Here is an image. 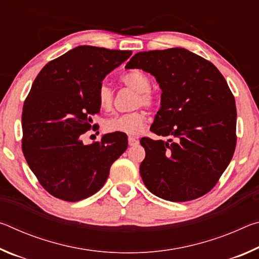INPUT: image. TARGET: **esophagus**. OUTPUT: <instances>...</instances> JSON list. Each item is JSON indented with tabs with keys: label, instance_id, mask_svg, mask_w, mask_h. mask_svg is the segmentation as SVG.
I'll list each match as a JSON object with an SVG mask.
<instances>
[{
	"label": "esophagus",
	"instance_id": "1",
	"mask_svg": "<svg viewBox=\"0 0 259 259\" xmlns=\"http://www.w3.org/2000/svg\"><path fill=\"white\" fill-rule=\"evenodd\" d=\"M128 143H129V146H136L139 144V140H138V138L130 136V137L128 138Z\"/></svg>",
	"mask_w": 259,
	"mask_h": 259
}]
</instances>
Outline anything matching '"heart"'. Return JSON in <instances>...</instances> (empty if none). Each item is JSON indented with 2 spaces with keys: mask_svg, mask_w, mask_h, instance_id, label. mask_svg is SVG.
I'll return each mask as SVG.
<instances>
[{
  "mask_svg": "<svg viewBox=\"0 0 259 259\" xmlns=\"http://www.w3.org/2000/svg\"><path fill=\"white\" fill-rule=\"evenodd\" d=\"M120 81L130 89L136 91L135 106L142 105L152 108L155 106V96L151 93V82L145 74L140 71H130L121 75ZM97 100L103 109H108L113 104V90L107 83L102 82L97 89ZM146 125L145 113L135 111L124 114H116L105 121L104 126L108 133H122L126 135H138Z\"/></svg>",
  "mask_w": 259,
  "mask_h": 259,
  "instance_id": "obj_1",
  "label": "heart"
}]
</instances>
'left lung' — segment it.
<instances>
[{
    "label": "left lung",
    "mask_w": 259,
    "mask_h": 259,
    "mask_svg": "<svg viewBox=\"0 0 259 259\" xmlns=\"http://www.w3.org/2000/svg\"><path fill=\"white\" fill-rule=\"evenodd\" d=\"M126 69L152 74L162 90L153 133L164 140L142 138L145 159L140 176L161 199L185 202L216 185L234 154L236 107L217 67L183 48L136 54Z\"/></svg>",
    "instance_id": "left-lung-1"
}]
</instances>
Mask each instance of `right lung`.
<instances>
[{
    "label": "right lung",
    "mask_w": 259,
    "mask_h": 259,
    "mask_svg": "<svg viewBox=\"0 0 259 259\" xmlns=\"http://www.w3.org/2000/svg\"><path fill=\"white\" fill-rule=\"evenodd\" d=\"M133 52L80 46L48 63L33 82L21 115L23 153L55 198L76 202L104 186L113 162L128 147L124 134L83 144L100 106L97 89ZM96 125V124H95Z\"/></svg>",
    "instance_id": "obj_1"
}]
</instances>
